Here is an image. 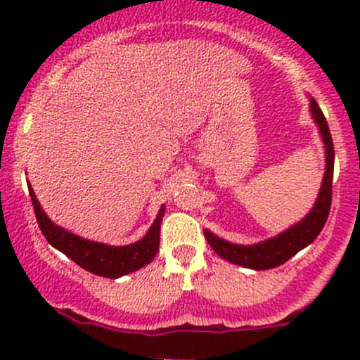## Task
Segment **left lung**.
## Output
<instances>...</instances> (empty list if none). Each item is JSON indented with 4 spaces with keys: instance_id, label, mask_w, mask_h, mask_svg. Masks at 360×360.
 <instances>
[{
    "instance_id": "8db88e82",
    "label": "left lung",
    "mask_w": 360,
    "mask_h": 360,
    "mask_svg": "<svg viewBox=\"0 0 360 360\" xmlns=\"http://www.w3.org/2000/svg\"><path fill=\"white\" fill-rule=\"evenodd\" d=\"M310 115L311 120L317 125L321 139L324 143V158H326V169L324 177H322L321 190H319L317 198H315L314 207L308 210L307 216L289 226L288 230L281 231L275 237L261 240L257 244H233L224 238L217 237L210 230H203L207 242L217 256L223 259L230 261V263L238 264V266L250 268V270H270V268H277L289 261L294 254L300 252L307 245L317 238L324 228L326 221H328L329 209H331V186H333V170H335V150H333V139L331 132H329L328 122H326L324 115H322L321 108L310 97Z\"/></svg>"
}]
</instances>
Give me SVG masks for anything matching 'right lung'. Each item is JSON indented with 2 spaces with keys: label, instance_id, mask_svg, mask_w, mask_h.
Returning a JSON list of instances; mask_svg holds the SVG:
<instances>
[{
  "label": "right lung",
  "instance_id": "obj_1",
  "mask_svg": "<svg viewBox=\"0 0 360 360\" xmlns=\"http://www.w3.org/2000/svg\"><path fill=\"white\" fill-rule=\"evenodd\" d=\"M27 188L39 230L45 235L49 244L66 254L69 259L79 264L83 270L99 275V277L120 278L123 275L141 270L143 266L150 264L153 257L157 256L160 248V224H162L163 214H165V205L160 207L157 219L153 221V224H151L150 230L146 231L143 238L129 245H110L83 238L53 223L45 214L43 207L39 205L29 181Z\"/></svg>",
  "mask_w": 360,
  "mask_h": 360
}]
</instances>
